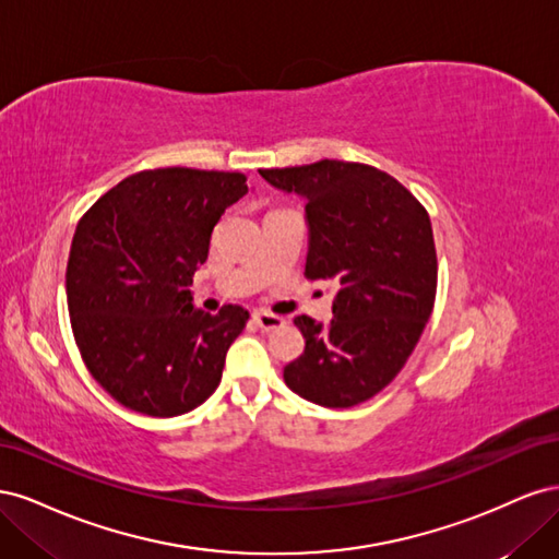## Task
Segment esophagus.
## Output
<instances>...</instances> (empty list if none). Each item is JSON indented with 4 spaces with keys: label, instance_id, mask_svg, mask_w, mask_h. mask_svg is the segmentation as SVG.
Wrapping results in <instances>:
<instances>
[{
    "label": "esophagus",
    "instance_id": "esophagus-1",
    "mask_svg": "<svg viewBox=\"0 0 559 559\" xmlns=\"http://www.w3.org/2000/svg\"><path fill=\"white\" fill-rule=\"evenodd\" d=\"M253 321H257V326L261 331H275L284 326V319L277 314H270V312H257L253 314Z\"/></svg>",
    "mask_w": 559,
    "mask_h": 559
}]
</instances>
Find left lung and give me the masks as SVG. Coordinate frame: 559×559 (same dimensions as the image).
Here are the masks:
<instances>
[{
  "label": "left lung",
  "mask_w": 559,
  "mask_h": 559,
  "mask_svg": "<svg viewBox=\"0 0 559 559\" xmlns=\"http://www.w3.org/2000/svg\"><path fill=\"white\" fill-rule=\"evenodd\" d=\"M259 173L306 200V277L335 284L329 326L294 319L306 349L284 366V382L324 408H352L399 376L431 317L438 261L429 214L392 175L364 163L326 158Z\"/></svg>",
  "instance_id": "1"
}]
</instances>
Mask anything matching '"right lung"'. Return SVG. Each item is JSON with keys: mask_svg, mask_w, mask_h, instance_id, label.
Returning a JSON list of instances; mask_svg holds the SVG:
<instances>
[{"mask_svg": "<svg viewBox=\"0 0 559 559\" xmlns=\"http://www.w3.org/2000/svg\"><path fill=\"white\" fill-rule=\"evenodd\" d=\"M240 173L158 167L130 175L81 216L67 308L81 359L105 392L148 417H177L222 382L249 312L193 306L218 218L247 193Z\"/></svg>", "mask_w": 559, "mask_h": 559, "instance_id": "right-lung-1", "label": "right lung"}]
</instances>
